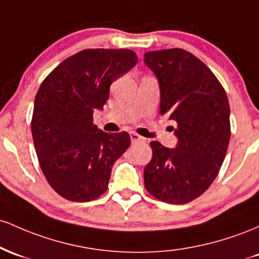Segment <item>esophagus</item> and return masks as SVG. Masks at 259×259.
<instances>
[{"label": "esophagus", "mask_w": 259, "mask_h": 259, "mask_svg": "<svg viewBox=\"0 0 259 259\" xmlns=\"http://www.w3.org/2000/svg\"><path fill=\"white\" fill-rule=\"evenodd\" d=\"M130 136H131V141H132V143H136V142H144L145 138L142 137V136H139L138 133L136 132H130Z\"/></svg>", "instance_id": "1"}]
</instances>
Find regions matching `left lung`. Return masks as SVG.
Instances as JSON below:
<instances>
[{
  "label": "left lung",
  "instance_id": "left-lung-1",
  "mask_svg": "<svg viewBox=\"0 0 259 259\" xmlns=\"http://www.w3.org/2000/svg\"><path fill=\"white\" fill-rule=\"evenodd\" d=\"M144 62L159 80L160 114L176 122L179 138L174 149L150 142L144 186L161 202L185 204L208 190L225 159L231 136L228 95L213 72L182 49L149 51Z\"/></svg>",
  "mask_w": 259,
  "mask_h": 259
}]
</instances>
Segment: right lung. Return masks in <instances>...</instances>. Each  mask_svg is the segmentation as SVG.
<instances>
[{
	"instance_id": "obj_1",
	"label": "right lung",
	"mask_w": 259,
	"mask_h": 259,
	"mask_svg": "<svg viewBox=\"0 0 259 259\" xmlns=\"http://www.w3.org/2000/svg\"><path fill=\"white\" fill-rule=\"evenodd\" d=\"M137 63L127 49H87L60 63L42 80L34 101L31 135L37 160L52 190L72 202L106 192L115 161L131 144L127 132L94 124L110 85Z\"/></svg>"
}]
</instances>
